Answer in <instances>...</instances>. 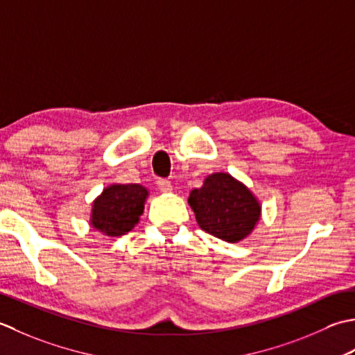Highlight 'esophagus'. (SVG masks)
I'll return each instance as SVG.
<instances>
[{"instance_id":"34e87169","label":"esophagus","mask_w":355,"mask_h":355,"mask_svg":"<svg viewBox=\"0 0 355 355\" xmlns=\"http://www.w3.org/2000/svg\"><path fill=\"white\" fill-rule=\"evenodd\" d=\"M157 188H159V191H161V193H171V190H173L171 182L167 179H159L157 180Z\"/></svg>"}]
</instances>
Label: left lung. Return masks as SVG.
<instances>
[{"label":"left lung","mask_w":355,"mask_h":355,"mask_svg":"<svg viewBox=\"0 0 355 355\" xmlns=\"http://www.w3.org/2000/svg\"><path fill=\"white\" fill-rule=\"evenodd\" d=\"M188 204L202 230L230 243L248 237L262 211L250 188L228 173L209 175L190 193Z\"/></svg>","instance_id":"obj_1"}]
</instances>
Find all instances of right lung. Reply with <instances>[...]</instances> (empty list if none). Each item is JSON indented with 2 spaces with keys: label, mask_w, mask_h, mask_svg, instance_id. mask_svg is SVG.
I'll return each instance as SVG.
<instances>
[{
  "label": "right lung",
  "mask_w": 355,
  "mask_h": 355,
  "mask_svg": "<svg viewBox=\"0 0 355 355\" xmlns=\"http://www.w3.org/2000/svg\"><path fill=\"white\" fill-rule=\"evenodd\" d=\"M148 190L139 184H113L93 200L90 225L99 233L118 237L128 233L144 213Z\"/></svg>",
  "instance_id": "obj_1"
}]
</instances>
